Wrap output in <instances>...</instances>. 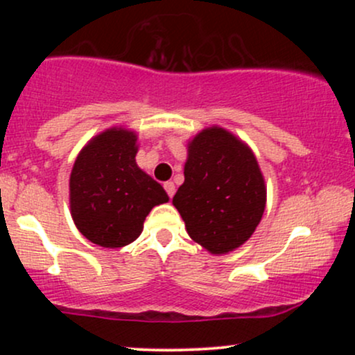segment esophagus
Listing matches in <instances>:
<instances>
[{
	"mask_svg": "<svg viewBox=\"0 0 355 355\" xmlns=\"http://www.w3.org/2000/svg\"><path fill=\"white\" fill-rule=\"evenodd\" d=\"M164 189H165L166 195H168L170 198L173 197V195H175V190H177V189H175V183H173V182H166L165 185H164Z\"/></svg>",
	"mask_w": 355,
	"mask_h": 355,
	"instance_id": "34e87169",
	"label": "esophagus"
}]
</instances>
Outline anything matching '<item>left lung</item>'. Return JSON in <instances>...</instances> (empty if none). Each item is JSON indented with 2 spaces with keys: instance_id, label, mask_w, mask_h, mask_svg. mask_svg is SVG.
<instances>
[{
  "instance_id": "8db88e82",
  "label": "left lung",
  "mask_w": 355,
  "mask_h": 355,
  "mask_svg": "<svg viewBox=\"0 0 355 355\" xmlns=\"http://www.w3.org/2000/svg\"><path fill=\"white\" fill-rule=\"evenodd\" d=\"M185 182L173 197L191 239L227 254L250 239L266 209V183L254 153L227 130L207 128L189 146Z\"/></svg>"
}]
</instances>
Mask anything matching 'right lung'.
Instances as JSON below:
<instances>
[{
  "mask_svg": "<svg viewBox=\"0 0 355 355\" xmlns=\"http://www.w3.org/2000/svg\"><path fill=\"white\" fill-rule=\"evenodd\" d=\"M135 155V133L112 128L93 138L73 165L71 217L96 245L132 243L144 230L150 210L168 202L164 187L138 168Z\"/></svg>",
  "mask_w": 355,
  "mask_h": 355,
  "instance_id": "obj_1",
  "label": "right lung"
}]
</instances>
